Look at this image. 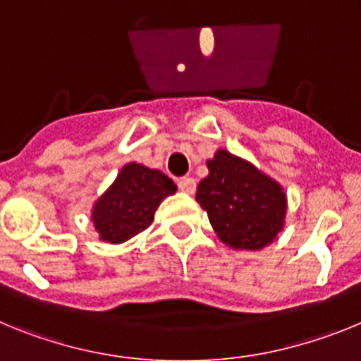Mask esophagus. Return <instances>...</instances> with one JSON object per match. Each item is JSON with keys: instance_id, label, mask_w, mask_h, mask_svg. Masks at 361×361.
I'll return each mask as SVG.
<instances>
[{"instance_id": "1", "label": "esophagus", "mask_w": 361, "mask_h": 361, "mask_svg": "<svg viewBox=\"0 0 361 361\" xmlns=\"http://www.w3.org/2000/svg\"><path fill=\"white\" fill-rule=\"evenodd\" d=\"M178 190L183 191V193H193L197 188V183H195V178L193 177H183V178H178Z\"/></svg>"}]
</instances>
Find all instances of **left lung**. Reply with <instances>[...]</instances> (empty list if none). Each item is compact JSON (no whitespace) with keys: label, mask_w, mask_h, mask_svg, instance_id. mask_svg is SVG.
<instances>
[{"label":"left lung","mask_w":361,"mask_h":361,"mask_svg":"<svg viewBox=\"0 0 361 361\" xmlns=\"http://www.w3.org/2000/svg\"><path fill=\"white\" fill-rule=\"evenodd\" d=\"M195 200L216 237L231 250L258 251L273 244L286 224L288 197L275 178L228 149H216Z\"/></svg>","instance_id":"8db88e82"}]
</instances>
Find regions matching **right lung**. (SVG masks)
I'll list each match as a JSON object with an SVG mask.
<instances>
[{"label":"right lung","instance_id":"right-lung-1","mask_svg":"<svg viewBox=\"0 0 361 361\" xmlns=\"http://www.w3.org/2000/svg\"><path fill=\"white\" fill-rule=\"evenodd\" d=\"M177 186L168 175L137 162L123 166L117 178L95 200L90 220L99 238L123 244L153 222L155 209Z\"/></svg>","mask_w":361,"mask_h":361}]
</instances>
